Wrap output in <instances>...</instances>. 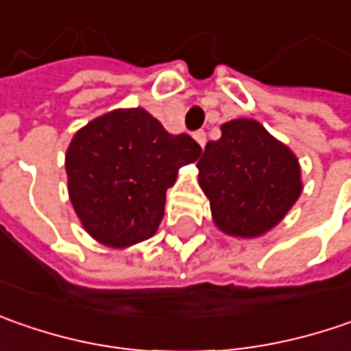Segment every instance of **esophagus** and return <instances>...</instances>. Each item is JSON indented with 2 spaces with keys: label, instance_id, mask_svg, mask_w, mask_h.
Listing matches in <instances>:
<instances>
[{
  "label": "esophagus",
  "instance_id": "1",
  "mask_svg": "<svg viewBox=\"0 0 351 351\" xmlns=\"http://www.w3.org/2000/svg\"><path fill=\"white\" fill-rule=\"evenodd\" d=\"M194 139H196V143H198L200 147L206 145V133H204V131H196V133H194Z\"/></svg>",
  "mask_w": 351,
  "mask_h": 351
}]
</instances>
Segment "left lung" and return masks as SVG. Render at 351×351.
<instances>
[{"mask_svg": "<svg viewBox=\"0 0 351 351\" xmlns=\"http://www.w3.org/2000/svg\"><path fill=\"white\" fill-rule=\"evenodd\" d=\"M220 130V139L206 145L196 165L212 220L228 236H263L302 192L297 155L250 117L232 119Z\"/></svg>", "mask_w": 351, "mask_h": 351, "instance_id": "obj_1", "label": "left lung"}]
</instances>
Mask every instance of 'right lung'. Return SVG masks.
<instances>
[{
    "label": "right lung",
    "instance_id": "add662e5",
    "mask_svg": "<svg viewBox=\"0 0 351 351\" xmlns=\"http://www.w3.org/2000/svg\"><path fill=\"white\" fill-rule=\"evenodd\" d=\"M202 155L191 135H173L143 108L99 115L66 149L72 208L101 245L123 250L159 230L167 189Z\"/></svg>",
    "mask_w": 351,
    "mask_h": 351
}]
</instances>
